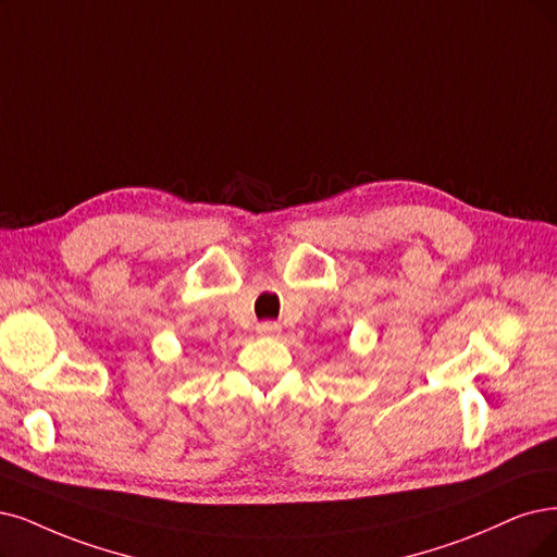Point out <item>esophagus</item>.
<instances>
[{"label":"esophagus","mask_w":557,"mask_h":557,"mask_svg":"<svg viewBox=\"0 0 557 557\" xmlns=\"http://www.w3.org/2000/svg\"><path fill=\"white\" fill-rule=\"evenodd\" d=\"M257 333H259L261 337H277V335L282 333V327H280V323L263 321V323L257 325Z\"/></svg>","instance_id":"esophagus-1"}]
</instances>
